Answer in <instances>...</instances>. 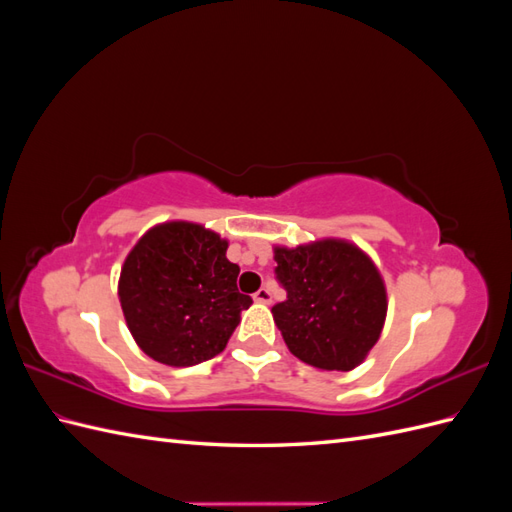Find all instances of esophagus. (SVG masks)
<instances>
[{"label":"esophagus","instance_id":"34e87169","mask_svg":"<svg viewBox=\"0 0 512 512\" xmlns=\"http://www.w3.org/2000/svg\"><path fill=\"white\" fill-rule=\"evenodd\" d=\"M271 299H273V297H271V290H269V288H260V290L254 294V301H256V303H265V305H267V303H271Z\"/></svg>","mask_w":512,"mask_h":512}]
</instances>
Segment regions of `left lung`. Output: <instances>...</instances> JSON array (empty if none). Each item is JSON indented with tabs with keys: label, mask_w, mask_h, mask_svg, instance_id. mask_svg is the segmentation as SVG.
I'll return each instance as SVG.
<instances>
[{
	"label": "left lung",
	"mask_w": 512,
	"mask_h": 512,
	"mask_svg": "<svg viewBox=\"0 0 512 512\" xmlns=\"http://www.w3.org/2000/svg\"><path fill=\"white\" fill-rule=\"evenodd\" d=\"M275 277L286 301L273 320L288 350L303 363L350 371L374 348L386 318V288L371 258L342 239L294 250L275 247Z\"/></svg>",
	"instance_id": "1"
}]
</instances>
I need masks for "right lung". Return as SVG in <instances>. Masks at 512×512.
I'll return each mask as SVG.
<instances>
[{
  "instance_id": "add662e5",
  "label": "right lung",
  "mask_w": 512,
  "mask_h": 512,
  "mask_svg": "<svg viewBox=\"0 0 512 512\" xmlns=\"http://www.w3.org/2000/svg\"><path fill=\"white\" fill-rule=\"evenodd\" d=\"M228 241L192 222L153 226L132 247L119 275L128 329L153 361L190 367L220 354L250 294L237 290L239 265Z\"/></svg>"
}]
</instances>
